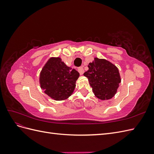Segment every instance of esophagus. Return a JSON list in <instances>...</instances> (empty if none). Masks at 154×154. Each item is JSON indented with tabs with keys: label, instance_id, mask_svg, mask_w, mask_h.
Here are the masks:
<instances>
[{
	"label": "esophagus",
	"instance_id": "esophagus-1",
	"mask_svg": "<svg viewBox=\"0 0 154 154\" xmlns=\"http://www.w3.org/2000/svg\"><path fill=\"white\" fill-rule=\"evenodd\" d=\"M78 72H80V74H81V75H82V74L84 73V69H83V68L82 67H80L78 68Z\"/></svg>",
	"mask_w": 154,
	"mask_h": 154
}]
</instances>
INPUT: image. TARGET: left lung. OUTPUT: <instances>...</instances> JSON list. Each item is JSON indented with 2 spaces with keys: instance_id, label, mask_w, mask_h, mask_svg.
I'll return each mask as SVG.
<instances>
[{
  "instance_id": "8db88e82",
  "label": "left lung",
  "mask_w": 154,
  "mask_h": 154,
  "mask_svg": "<svg viewBox=\"0 0 154 154\" xmlns=\"http://www.w3.org/2000/svg\"><path fill=\"white\" fill-rule=\"evenodd\" d=\"M88 67L83 75L88 78L94 95L101 100L114 97L121 82L118 67L108 60L97 58L88 63Z\"/></svg>"
}]
</instances>
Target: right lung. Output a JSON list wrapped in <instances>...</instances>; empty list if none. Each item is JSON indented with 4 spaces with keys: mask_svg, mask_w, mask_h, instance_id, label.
Instances as JSON below:
<instances>
[{
    "mask_svg": "<svg viewBox=\"0 0 154 154\" xmlns=\"http://www.w3.org/2000/svg\"><path fill=\"white\" fill-rule=\"evenodd\" d=\"M79 76V72L67 66L60 57H51L40 72V87L52 99L65 100L73 93Z\"/></svg>",
    "mask_w": 154,
    "mask_h": 154,
    "instance_id": "add662e5",
    "label": "right lung"
}]
</instances>
